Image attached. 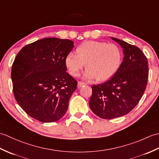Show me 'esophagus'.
<instances>
[{
	"label": "esophagus",
	"mask_w": 159,
	"mask_h": 159,
	"mask_svg": "<svg viewBox=\"0 0 159 159\" xmlns=\"http://www.w3.org/2000/svg\"><path fill=\"white\" fill-rule=\"evenodd\" d=\"M85 83H83V82H80V81H79V82H78V87H79V88H80V87H82L83 85H85Z\"/></svg>",
	"instance_id": "esophagus-1"
}]
</instances>
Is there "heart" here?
I'll use <instances>...</instances> for the list:
<instances>
[{
    "mask_svg": "<svg viewBox=\"0 0 159 159\" xmlns=\"http://www.w3.org/2000/svg\"><path fill=\"white\" fill-rule=\"evenodd\" d=\"M122 61V52L115 43L87 41L77 47L76 54L70 52L65 63L71 75L77 76L84 67L83 79L105 81L116 73Z\"/></svg>",
    "mask_w": 159,
    "mask_h": 159,
    "instance_id": "1",
    "label": "heart"
}]
</instances>
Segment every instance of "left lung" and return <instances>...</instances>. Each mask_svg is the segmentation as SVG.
I'll list each match as a JSON object with an SVG mask.
<instances>
[{
    "label": "left lung",
    "mask_w": 159,
    "mask_h": 159,
    "mask_svg": "<svg viewBox=\"0 0 159 159\" xmlns=\"http://www.w3.org/2000/svg\"><path fill=\"white\" fill-rule=\"evenodd\" d=\"M123 48L120 68L111 79L92 86L91 110L102 119L124 116L133 110L142 97L148 80V62L137 46L111 38Z\"/></svg>",
    "instance_id": "left-lung-1"
}]
</instances>
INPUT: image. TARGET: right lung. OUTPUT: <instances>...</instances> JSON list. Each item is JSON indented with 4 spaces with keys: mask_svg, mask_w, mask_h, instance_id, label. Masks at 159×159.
Segmentation results:
<instances>
[{
    "mask_svg": "<svg viewBox=\"0 0 159 159\" xmlns=\"http://www.w3.org/2000/svg\"><path fill=\"white\" fill-rule=\"evenodd\" d=\"M73 48L70 39L48 38L25 46L16 55L11 69L13 92L29 116L48 123L66 114L77 88L65 63Z\"/></svg>",
    "mask_w": 159,
    "mask_h": 159,
    "instance_id": "right-lung-1",
    "label": "right lung"
}]
</instances>
